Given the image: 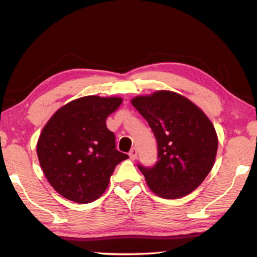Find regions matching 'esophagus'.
Returning <instances> with one entry per match:
<instances>
[{
  "label": "esophagus",
  "instance_id": "obj_1",
  "mask_svg": "<svg viewBox=\"0 0 257 257\" xmlns=\"http://www.w3.org/2000/svg\"><path fill=\"white\" fill-rule=\"evenodd\" d=\"M137 155H138L137 149H136V147H133V149L130 150V152H129L130 159H132V160H136V159H137Z\"/></svg>",
  "mask_w": 257,
  "mask_h": 257
}]
</instances>
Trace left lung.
Wrapping results in <instances>:
<instances>
[{
	"mask_svg": "<svg viewBox=\"0 0 257 257\" xmlns=\"http://www.w3.org/2000/svg\"><path fill=\"white\" fill-rule=\"evenodd\" d=\"M132 104L158 142V162L153 167L138 164L150 188L167 199L196 189L212 170L217 151L211 121L189 99L168 90L135 97Z\"/></svg>",
	"mask_w": 257,
	"mask_h": 257,
	"instance_id": "left-lung-1",
	"label": "left lung"
}]
</instances>
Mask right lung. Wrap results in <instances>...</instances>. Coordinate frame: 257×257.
Returning a JSON list of instances; mask_svg holds the SVG:
<instances>
[{"instance_id": "obj_1", "label": "right lung", "mask_w": 257, "mask_h": 257, "mask_svg": "<svg viewBox=\"0 0 257 257\" xmlns=\"http://www.w3.org/2000/svg\"><path fill=\"white\" fill-rule=\"evenodd\" d=\"M120 97L85 96L59 108L43 128L37 156L51 186L64 198L90 203L107 188L116 165L129 156L115 149L106 118Z\"/></svg>"}]
</instances>
